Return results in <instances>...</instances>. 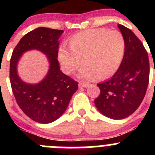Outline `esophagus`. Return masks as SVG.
Masks as SVG:
<instances>
[{
  "label": "esophagus",
  "mask_w": 155,
  "mask_h": 155,
  "mask_svg": "<svg viewBox=\"0 0 155 155\" xmlns=\"http://www.w3.org/2000/svg\"><path fill=\"white\" fill-rule=\"evenodd\" d=\"M88 86V84L87 83H85V82H80L79 83V87H87Z\"/></svg>",
  "instance_id": "34e87169"
}]
</instances>
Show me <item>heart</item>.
<instances>
[{
	"label": "heart",
	"instance_id": "obj_1",
	"mask_svg": "<svg viewBox=\"0 0 155 155\" xmlns=\"http://www.w3.org/2000/svg\"><path fill=\"white\" fill-rule=\"evenodd\" d=\"M70 46L62 44L58 58L64 71L74 73L85 60L86 64L79 72L84 80H94L97 76L110 77L119 68L124 52L125 40L119 31L107 28L91 29L72 36Z\"/></svg>",
	"mask_w": 155,
	"mask_h": 155
}]
</instances>
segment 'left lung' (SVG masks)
<instances>
[{"label": "left lung", "instance_id": "8db88e82", "mask_svg": "<svg viewBox=\"0 0 155 155\" xmlns=\"http://www.w3.org/2000/svg\"><path fill=\"white\" fill-rule=\"evenodd\" d=\"M118 28L125 40L122 62L111 79L98 84L101 90L94 104L104 115L123 119L134 113L143 101L149 82L148 53L140 39L122 25Z\"/></svg>", "mask_w": 155, "mask_h": 155}]
</instances>
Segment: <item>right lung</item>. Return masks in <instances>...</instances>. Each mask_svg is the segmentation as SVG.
I'll use <instances>...</instances> for the list:
<instances>
[{"label":"right lung","mask_w":155,"mask_h":155,"mask_svg":"<svg viewBox=\"0 0 155 155\" xmlns=\"http://www.w3.org/2000/svg\"><path fill=\"white\" fill-rule=\"evenodd\" d=\"M62 30L37 28L26 34L16 45L10 62V79L12 92L20 109L27 116L41 124L53 122L62 115L78 82L60 70L58 53V39ZM31 49H37L48 55V74L40 84H27L17 73V64L21 54Z\"/></svg>","instance_id":"right-lung-1"}]
</instances>
